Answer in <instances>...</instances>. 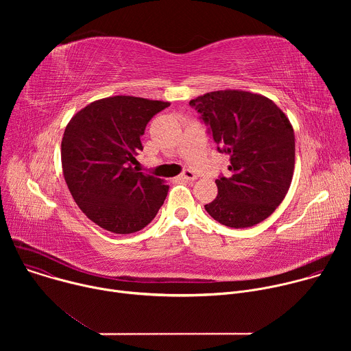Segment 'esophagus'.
Returning a JSON list of instances; mask_svg holds the SVG:
<instances>
[{"mask_svg": "<svg viewBox=\"0 0 351 351\" xmlns=\"http://www.w3.org/2000/svg\"><path fill=\"white\" fill-rule=\"evenodd\" d=\"M179 179L180 180H186V182H193V180L197 179V176L191 171H184L182 175H179Z\"/></svg>", "mask_w": 351, "mask_h": 351, "instance_id": "esophagus-1", "label": "esophagus"}]
</instances>
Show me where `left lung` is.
<instances>
[{
  "label": "left lung",
  "instance_id": "1",
  "mask_svg": "<svg viewBox=\"0 0 351 351\" xmlns=\"http://www.w3.org/2000/svg\"><path fill=\"white\" fill-rule=\"evenodd\" d=\"M190 106L210 125L221 153L229 156V178L215 180L218 194L207 213L229 228H250L268 218L290 187L294 132L285 112L265 95L218 90Z\"/></svg>",
  "mask_w": 351,
  "mask_h": 351
}]
</instances>
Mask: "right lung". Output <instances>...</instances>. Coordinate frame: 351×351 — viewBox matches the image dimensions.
I'll use <instances>...</instances> for the list:
<instances>
[{
	"instance_id": "1",
	"label": "right lung",
	"mask_w": 351,
	"mask_h": 351,
	"mask_svg": "<svg viewBox=\"0 0 351 351\" xmlns=\"http://www.w3.org/2000/svg\"><path fill=\"white\" fill-rule=\"evenodd\" d=\"M168 101L133 95L97 99L76 112L61 143L62 172L83 214L103 229L134 233L152 222L168 194L164 179L134 171L140 136Z\"/></svg>"
}]
</instances>
